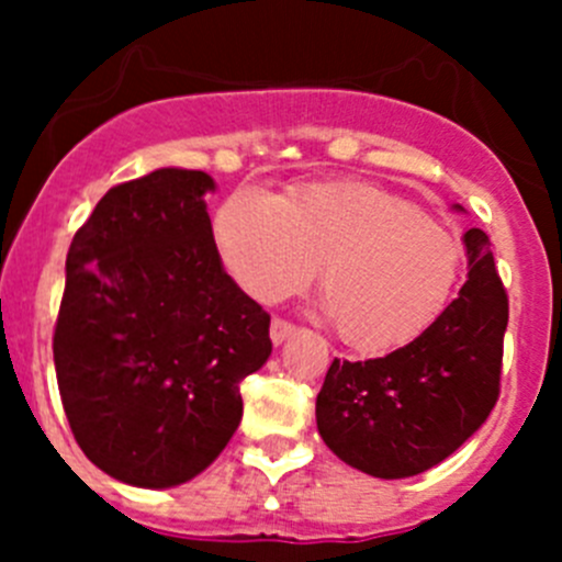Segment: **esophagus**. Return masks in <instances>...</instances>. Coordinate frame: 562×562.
Segmentation results:
<instances>
[{"instance_id":"34e87169","label":"esophagus","mask_w":562,"mask_h":562,"mask_svg":"<svg viewBox=\"0 0 562 562\" xmlns=\"http://www.w3.org/2000/svg\"><path fill=\"white\" fill-rule=\"evenodd\" d=\"M269 334H271V342L282 345L288 337H293V334H296V326H293V323H288V321H282V317H274V321H271Z\"/></svg>"}]
</instances>
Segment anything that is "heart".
I'll return each instance as SVG.
<instances>
[{
  "mask_svg": "<svg viewBox=\"0 0 562 562\" xmlns=\"http://www.w3.org/2000/svg\"><path fill=\"white\" fill-rule=\"evenodd\" d=\"M214 245L258 302L291 296L323 263V310L359 350L422 337L446 313L464 269L457 234L367 181L304 184L282 198L241 187L214 214Z\"/></svg>",
  "mask_w": 562,
  "mask_h": 562,
  "instance_id": "1",
  "label": "heart"
}]
</instances>
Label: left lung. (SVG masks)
Instances as JSON below:
<instances>
[{
	"label": "left lung",
	"instance_id": "8db88e82",
	"mask_svg": "<svg viewBox=\"0 0 562 562\" xmlns=\"http://www.w3.org/2000/svg\"><path fill=\"white\" fill-rule=\"evenodd\" d=\"M457 212H464L457 203ZM468 280L446 313L383 359H334L315 402L317 432L345 464L407 479L451 457L501 394L508 296L490 236L464 234Z\"/></svg>",
	"mask_w": 562,
	"mask_h": 562
}]
</instances>
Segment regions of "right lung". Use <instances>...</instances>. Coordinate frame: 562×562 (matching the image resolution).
<instances>
[{
    "mask_svg": "<svg viewBox=\"0 0 562 562\" xmlns=\"http://www.w3.org/2000/svg\"><path fill=\"white\" fill-rule=\"evenodd\" d=\"M203 171L111 187L72 236L54 331L61 405L111 479H195L241 422L239 383L271 356L269 313L223 269Z\"/></svg>",
    "mask_w": 562,
    "mask_h": 562,
    "instance_id": "1",
    "label": "right lung"
}]
</instances>
